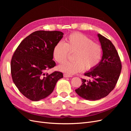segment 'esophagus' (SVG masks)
<instances>
[{"mask_svg": "<svg viewBox=\"0 0 131 131\" xmlns=\"http://www.w3.org/2000/svg\"><path fill=\"white\" fill-rule=\"evenodd\" d=\"M63 76H64V78H71V77H73L72 75H68V74H63Z\"/></svg>", "mask_w": 131, "mask_h": 131, "instance_id": "34e87169", "label": "esophagus"}]
</instances>
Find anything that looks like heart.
Wrapping results in <instances>:
<instances>
[{
	"label": "heart",
	"mask_w": 131,
	"mask_h": 131,
	"mask_svg": "<svg viewBox=\"0 0 131 131\" xmlns=\"http://www.w3.org/2000/svg\"><path fill=\"white\" fill-rule=\"evenodd\" d=\"M68 52H74V61L63 63L58 69L70 75L82 72L84 68L87 70L93 69L100 62L102 56L101 46L79 33L71 34L64 42L58 41L53 47L52 55L55 61L61 63L67 59Z\"/></svg>",
	"instance_id": "heart-1"
}]
</instances>
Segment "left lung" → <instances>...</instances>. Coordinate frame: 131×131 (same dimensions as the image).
Instances as JSON below:
<instances>
[{
  "label": "left lung",
  "mask_w": 131,
  "mask_h": 131,
  "mask_svg": "<svg viewBox=\"0 0 131 131\" xmlns=\"http://www.w3.org/2000/svg\"><path fill=\"white\" fill-rule=\"evenodd\" d=\"M97 36L102 49L101 61L95 68L84 74L92 80L81 79L82 85L75 90L81 98L93 101L108 96L114 89L122 68L120 57L113 43L100 34Z\"/></svg>",
  "instance_id": "8db88e82"
}]
</instances>
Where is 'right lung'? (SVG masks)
Wrapping results in <instances>:
<instances>
[{"mask_svg":"<svg viewBox=\"0 0 131 131\" xmlns=\"http://www.w3.org/2000/svg\"><path fill=\"white\" fill-rule=\"evenodd\" d=\"M63 35L59 31H34L23 39L14 52L11 61L12 78L29 100L39 101L49 96L63 77L59 72L45 73L56 66L52 51Z\"/></svg>","mask_w":131,"mask_h":131,"instance_id":"1","label":"right lung"}]
</instances>
